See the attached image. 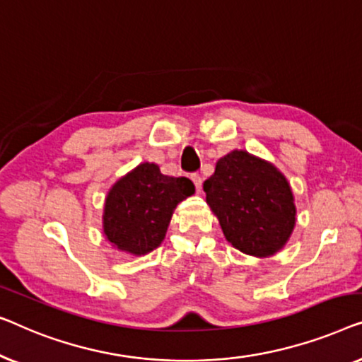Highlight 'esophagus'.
I'll return each instance as SVG.
<instances>
[{"label":"esophagus","instance_id":"esophagus-1","mask_svg":"<svg viewBox=\"0 0 362 362\" xmlns=\"http://www.w3.org/2000/svg\"><path fill=\"white\" fill-rule=\"evenodd\" d=\"M192 180H193V183H195L197 192L200 193L202 192V177H200V174H192Z\"/></svg>","mask_w":362,"mask_h":362}]
</instances>
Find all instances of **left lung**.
<instances>
[{
    "instance_id": "obj_1",
    "label": "left lung",
    "mask_w": 362,
    "mask_h": 362,
    "mask_svg": "<svg viewBox=\"0 0 362 362\" xmlns=\"http://www.w3.org/2000/svg\"><path fill=\"white\" fill-rule=\"evenodd\" d=\"M206 203L233 247L256 257L281 251L295 226L293 193L271 162L231 151L203 183Z\"/></svg>"
}]
</instances>
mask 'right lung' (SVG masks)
Wrapping results in <instances>:
<instances>
[{"mask_svg": "<svg viewBox=\"0 0 362 362\" xmlns=\"http://www.w3.org/2000/svg\"><path fill=\"white\" fill-rule=\"evenodd\" d=\"M195 193L187 177L160 174L157 164L142 162L110 188L105 200L103 233L113 247L144 256L164 241L174 210Z\"/></svg>", "mask_w": 362, "mask_h": 362, "instance_id": "obj_1", "label": "right lung"}]
</instances>
